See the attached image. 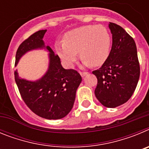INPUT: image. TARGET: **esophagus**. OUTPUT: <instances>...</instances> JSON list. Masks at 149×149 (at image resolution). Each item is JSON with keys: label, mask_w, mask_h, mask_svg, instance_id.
Masks as SVG:
<instances>
[{"label": "esophagus", "mask_w": 149, "mask_h": 149, "mask_svg": "<svg viewBox=\"0 0 149 149\" xmlns=\"http://www.w3.org/2000/svg\"><path fill=\"white\" fill-rule=\"evenodd\" d=\"M88 74V72H80V74H81L82 77H84V76H86V74Z\"/></svg>", "instance_id": "esophagus-1"}]
</instances>
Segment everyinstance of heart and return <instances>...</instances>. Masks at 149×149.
I'll return each instance as SVG.
<instances>
[{
  "mask_svg": "<svg viewBox=\"0 0 149 149\" xmlns=\"http://www.w3.org/2000/svg\"><path fill=\"white\" fill-rule=\"evenodd\" d=\"M111 39L104 26L86 25L65 33L63 42L55 43L56 54L65 65L72 68L78 54L84 65L97 67L107 60L110 54Z\"/></svg>",
  "mask_w": 149,
  "mask_h": 149,
  "instance_id": "heart-1",
  "label": "heart"
}]
</instances>
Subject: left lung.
I'll use <instances>...</instances> for the list:
<instances>
[{
    "mask_svg": "<svg viewBox=\"0 0 149 149\" xmlns=\"http://www.w3.org/2000/svg\"><path fill=\"white\" fill-rule=\"evenodd\" d=\"M113 44L106 61L93 72L98 79L96 98L106 107L114 108L127 102L140 74L136 43L122 27L110 22Z\"/></svg>",
    "mask_w": 149,
    "mask_h": 149,
    "instance_id": "obj_1",
    "label": "left lung"
}]
</instances>
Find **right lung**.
I'll return each mask as SVG.
<instances>
[{
  "instance_id": "obj_1",
  "label": "right lung",
  "mask_w": 149,
  "mask_h": 149,
  "mask_svg": "<svg viewBox=\"0 0 149 149\" xmlns=\"http://www.w3.org/2000/svg\"><path fill=\"white\" fill-rule=\"evenodd\" d=\"M46 31L39 30L22 42L16 51L15 65L27 51L45 48L50 52L48 72L40 80L33 82L20 78L17 71L14 75L22 99L34 113L44 119H60L73 107L82 77L74 69L63 68L58 55L49 46H45L42 39Z\"/></svg>"
}]
</instances>
